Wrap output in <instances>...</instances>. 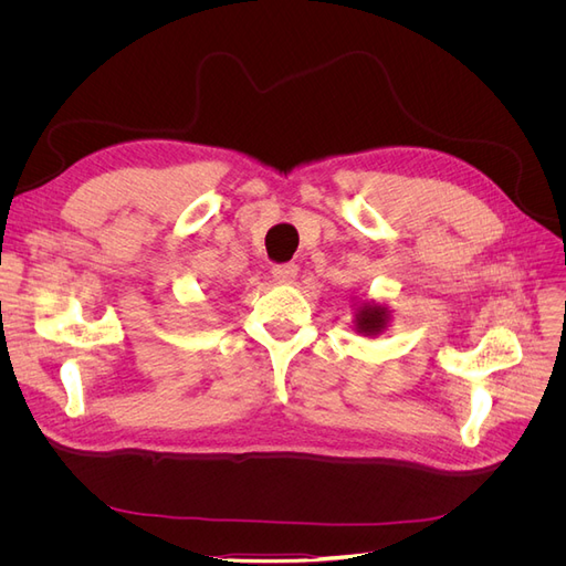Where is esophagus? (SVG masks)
Listing matches in <instances>:
<instances>
[{
  "label": "esophagus",
  "instance_id": "1",
  "mask_svg": "<svg viewBox=\"0 0 566 566\" xmlns=\"http://www.w3.org/2000/svg\"><path fill=\"white\" fill-rule=\"evenodd\" d=\"M273 279H276L279 283H293L297 279V264L287 262V264H276L271 269Z\"/></svg>",
  "mask_w": 566,
  "mask_h": 566
}]
</instances>
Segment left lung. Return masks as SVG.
<instances>
[{
	"label": "left lung",
	"instance_id": "left-lung-1",
	"mask_svg": "<svg viewBox=\"0 0 566 566\" xmlns=\"http://www.w3.org/2000/svg\"><path fill=\"white\" fill-rule=\"evenodd\" d=\"M387 306L382 304H364L356 314V331L366 335H378L385 331L387 325Z\"/></svg>",
	"mask_w": 566,
	"mask_h": 566
}]
</instances>
